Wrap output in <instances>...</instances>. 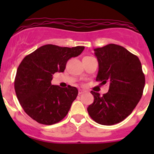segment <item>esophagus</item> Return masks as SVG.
<instances>
[{"label":"esophagus","instance_id":"1","mask_svg":"<svg viewBox=\"0 0 154 154\" xmlns=\"http://www.w3.org/2000/svg\"><path fill=\"white\" fill-rule=\"evenodd\" d=\"M84 92H86V91H85L84 89H81V88H80V89H79V94H83V93H84Z\"/></svg>","mask_w":154,"mask_h":154}]
</instances>
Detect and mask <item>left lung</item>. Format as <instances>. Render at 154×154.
I'll return each instance as SVG.
<instances>
[{
    "mask_svg": "<svg viewBox=\"0 0 154 154\" xmlns=\"http://www.w3.org/2000/svg\"><path fill=\"white\" fill-rule=\"evenodd\" d=\"M94 51L99 67L96 80L100 85L108 83L109 88L103 96L91 91L94 102L87 110L97 124L116 125L131 114L142 97L145 84L142 64L137 56L118 45Z\"/></svg>",
    "mask_w": 154,
    "mask_h": 154,
    "instance_id": "obj_1",
    "label": "left lung"
}]
</instances>
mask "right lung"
Instances as JSON below:
<instances>
[{
    "instance_id": "obj_1",
    "label": "right lung",
    "mask_w": 154,
    "mask_h": 154,
    "mask_svg": "<svg viewBox=\"0 0 154 154\" xmlns=\"http://www.w3.org/2000/svg\"><path fill=\"white\" fill-rule=\"evenodd\" d=\"M84 48L45 45L20 63L14 83L15 93L23 109L35 122L51 125L68 114L78 90L52 85L53 74L63 72L68 60L80 55Z\"/></svg>"
}]
</instances>
